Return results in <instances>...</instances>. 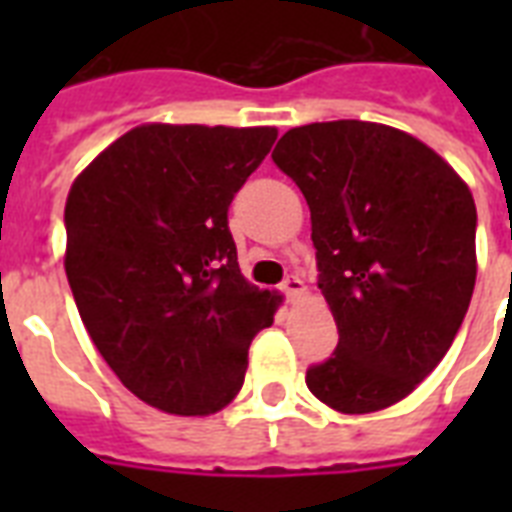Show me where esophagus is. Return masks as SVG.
<instances>
[{
    "instance_id": "esophagus-1",
    "label": "esophagus",
    "mask_w": 512,
    "mask_h": 512,
    "mask_svg": "<svg viewBox=\"0 0 512 512\" xmlns=\"http://www.w3.org/2000/svg\"><path fill=\"white\" fill-rule=\"evenodd\" d=\"M281 292L287 300H297V297L305 295V284L300 276H287V279L281 281Z\"/></svg>"
}]
</instances>
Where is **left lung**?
I'll return each mask as SVG.
<instances>
[{
    "label": "left lung",
    "instance_id": "obj_1",
    "mask_svg": "<svg viewBox=\"0 0 512 512\" xmlns=\"http://www.w3.org/2000/svg\"><path fill=\"white\" fill-rule=\"evenodd\" d=\"M273 162L311 207L335 353L305 374L319 401L366 414L406 398L452 348L476 287V204L441 156L385 124L289 130Z\"/></svg>",
    "mask_w": 512,
    "mask_h": 512
}]
</instances>
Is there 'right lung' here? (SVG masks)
Segmentation results:
<instances>
[{
	"mask_svg": "<svg viewBox=\"0 0 512 512\" xmlns=\"http://www.w3.org/2000/svg\"><path fill=\"white\" fill-rule=\"evenodd\" d=\"M273 127L143 124L76 177L66 276L95 348L127 390L170 414H212L244 385L252 337L281 297L239 271L228 207Z\"/></svg>",
	"mask_w": 512,
	"mask_h": 512,
	"instance_id": "right-lung-1",
	"label": "right lung"
}]
</instances>
